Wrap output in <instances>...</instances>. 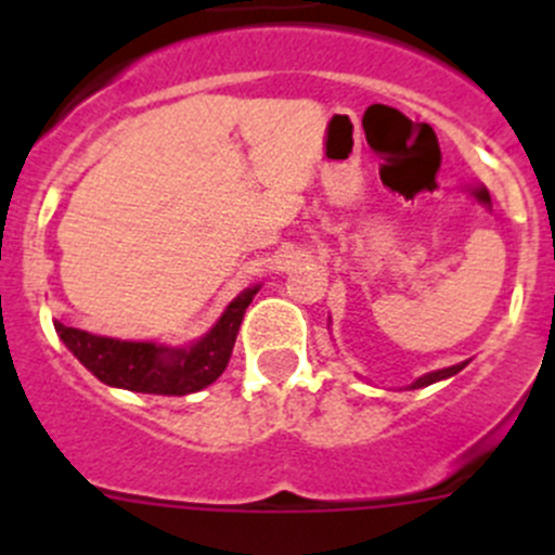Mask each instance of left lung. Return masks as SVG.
Listing matches in <instances>:
<instances>
[{
    "label": "left lung",
    "instance_id": "1",
    "mask_svg": "<svg viewBox=\"0 0 555 555\" xmlns=\"http://www.w3.org/2000/svg\"><path fill=\"white\" fill-rule=\"evenodd\" d=\"M467 362H469V360L459 362V365H451V367H440V371H433V373H424V376H418V378H416V382H413L411 386H408V389H424V386H429V384H438V382H446V378L456 376V373H459V371H462V367H467Z\"/></svg>",
    "mask_w": 555,
    "mask_h": 555
}]
</instances>
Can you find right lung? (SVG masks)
Returning a JSON list of instances; mask_svg holds the SVG:
<instances>
[{"instance_id": "obj_1", "label": "right lung", "mask_w": 555, "mask_h": 555, "mask_svg": "<svg viewBox=\"0 0 555 555\" xmlns=\"http://www.w3.org/2000/svg\"><path fill=\"white\" fill-rule=\"evenodd\" d=\"M260 284H251L228 304L215 324L188 346H169L158 340H120L66 327L53 319V327L66 349L106 386L142 395L182 397L215 384L228 367L246 306Z\"/></svg>"}]
</instances>
